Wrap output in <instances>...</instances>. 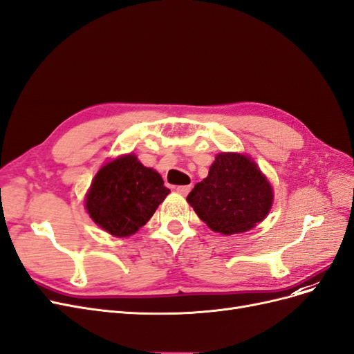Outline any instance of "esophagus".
Wrapping results in <instances>:
<instances>
[{
    "label": "esophagus",
    "mask_w": 354,
    "mask_h": 354,
    "mask_svg": "<svg viewBox=\"0 0 354 354\" xmlns=\"http://www.w3.org/2000/svg\"><path fill=\"white\" fill-rule=\"evenodd\" d=\"M189 191H191V185H182V187H178V188H176V192H178L179 195H182V197H187Z\"/></svg>",
    "instance_id": "esophagus-1"
}]
</instances>
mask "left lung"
Returning a JSON list of instances; mask_svg holds the SVG:
<instances>
[{"instance_id":"8db88e82","label":"left lung","mask_w":354,"mask_h":354,"mask_svg":"<svg viewBox=\"0 0 354 354\" xmlns=\"http://www.w3.org/2000/svg\"><path fill=\"white\" fill-rule=\"evenodd\" d=\"M272 198L270 182L251 157L220 153L208 176L194 187L187 201L208 227L229 236L263 221Z\"/></svg>"}]
</instances>
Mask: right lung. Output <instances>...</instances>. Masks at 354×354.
Wrapping results in <instances>:
<instances>
[{"label": "right lung", "mask_w": 354, "mask_h": 354, "mask_svg": "<svg viewBox=\"0 0 354 354\" xmlns=\"http://www.w3.org/2000/svg\"><path fill=\"white\" fill-rule=\"evenodd\" d=\"M169 192L162 176L131 153L100 167L86 195V210L103 230L127 238L147 223Z\"/></svg>", "instance_id": "obj_1"}]
</instances>
